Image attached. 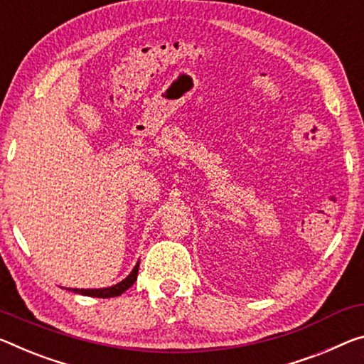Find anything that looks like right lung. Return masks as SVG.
<instances>
[{
  "label": "right lung",
  "instance_id": "add662e5",
  "mask_svg": "<svg viewBox=\"0 0 364 364\" xmlns=\"http://www.w3.org/2000/svg\"><path fill=\"white\" fill-rule=\"evenodd\" d=\"M137 270H139V262L136 264V267L132 269V272L126 277L123 282L119 284L108 287V288H99V290H82V288H73L74 293H79V295H85V296H94V298H113V296H119L121 293H124L128 288L134 284L137 280Z\"/></svg>",
  "mask_w": 364,
  "mask_h": 364
}]
</instances>
